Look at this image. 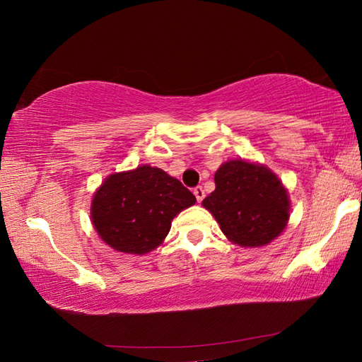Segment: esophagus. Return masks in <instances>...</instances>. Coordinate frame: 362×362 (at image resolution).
Wrapping results in <instances>:
<instances>
[{
  "label": "esophagus",
  "mask_w": 362,
  "mask_h": 362,
  "mask_svg": "<svg viewBox=\"0 0 362 362\" xmlns=\"http://www.w3.org/2000/svg\"><path fill=\"white\" fill-rule=\"evenodd\" d=\"M193 193H194V196H196V201H198V203H201V201H203V198H204V189H203V187H196V188L193 189Z\"/></svg>",
  "instance_id": "34e87169"
}]
</instances>
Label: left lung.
<instances>
[{
    "instance_id": "obj_1",
    "label": "left lung",
    "mask_w": 362,
    "mask_h": 362,
    "mask_svg": "<svg viewBox=\"0 0 362 362\" xmlns=\"http://www.w3.org/2000/svg\"><path fill=\"white\" fill-rule=\"evenodd\" d=\"M216 189L203 206L230 241L259 247L274 240L289 220V196L283 183L263 166L233 159L216 173Z\"/></svg>"
}]
</instances>
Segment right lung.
<instances>
[{
    "label": "right lung",
    "mask_w": 362,
    "mask_h": 362,
    "mask_svg": "<svg viewBox=\"0 0 362 362\" xmlns=\"http://www.w3.org/2000/svg\"><path fill=\"white\" fill-rule=\"evenodd\" d=\"M196 203L194 194L163 169L140 166L110 175L93 199V223L108 246L126 254L150 252L170 222Z\"/></svg>",
    "instance_id": "add662e5"
}]
</instances>
